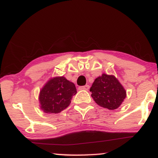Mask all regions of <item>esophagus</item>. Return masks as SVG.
Listing matches in <instances>:
<instances>
[{
	"label": "esophagus",
	"mask_w": 158,
	"mask_h": 158,
	"mask_svg": "<svg viewBox=\"0 0 158 158\" xmlns=\"http://www.w3.org/2000/svg\"><path fill=\"white\" fill-rule=\"evenodd\" d=\"M79 89L80 90H88L90 88V86L88 85H85L84 86H80L79 87Z\"/></svg>",
	"instance_id": "esophagus-1"
}]
</instances>
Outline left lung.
Returning a JSON list of instances; mask_svg holds the SVG:
<instances>
[{
  "label": "left lung",
  "mask_w": 158,
  "mask_h": 158,
  "mask_svg": "<svg viewBox=\"0 0 158 158\" xmlns=\"http://www.w3.org/2000/svg\"><path fill=\"white\" fill-rule=\"evenodd\" d=\"M90 91L95 102L108 110L118 108L126 97V90L118 79L106 73L94 80Z\"/></svg>",
  "instance_id": "1"
}]
</instances>
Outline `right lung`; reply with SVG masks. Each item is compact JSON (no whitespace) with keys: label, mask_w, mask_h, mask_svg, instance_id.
Listing matches in <instances>:
<instances>
[{"label":"right lung","mask_w":158,"mask_h":158,"mask_svg":"<svg viewBox=\"0 0 158 158\" xmlns=\"http://www.w3.org/2000/svg\"><path fill=\"white\" fill-rule=\"evenodd\" d=\"M76 94L75 85L65 77L51 78L40 90V108L46 114L60 113L70 106Z\"/></svg>","instance_id":"right-lung-1"}]
</instances>
